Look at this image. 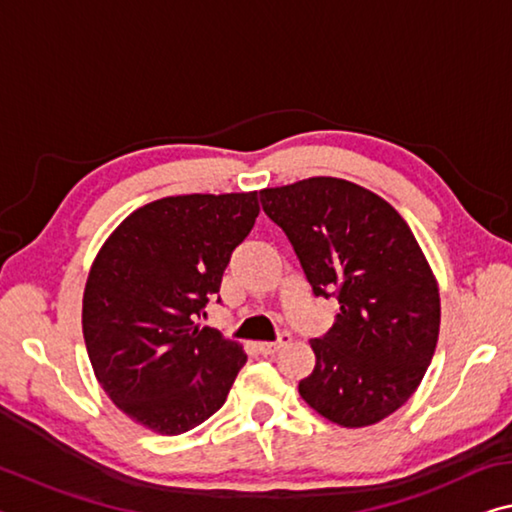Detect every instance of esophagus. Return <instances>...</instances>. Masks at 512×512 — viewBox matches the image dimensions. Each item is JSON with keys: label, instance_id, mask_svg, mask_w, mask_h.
<instances>
[{"label": "esophagus", "instance_id": "obj_1", "mask_svg": "<svg viewBox=\"0 0 512 512\" xmlns=\"http://www.w3.org/2000/svg\"><path fill=\"white\" fill-rule=\"evenodd\" d=\"M291 342V335L289 332H282V335L278 337V342H259L257 344V351L262 355H273L275 351H280L282 346H287Z\"/></svg>", "mask_w": 512, "mask_h": 512}]
</instances>
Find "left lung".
<instances>
[{
  "instance_id": "8db88e82",
  "label": "left lung",
  "mask_w": 512,
  "mask_h": 512,
  "mask_svg": "<svg viewBox=\"0 0 512 512\" xmlns=\"http://www.w3.org/2000/svg\"><path fill=\"white\" fill-rule=\"evenodd\" d=\"M259 200L314 294L339 300L332 328L310 342L316 364L300 396L337 426L378 424L415 394L440 335V289L424 250L387 200L339 177L262 189Z\"/></svg>"
}]
</instances>
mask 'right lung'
Wrapping results in <instances>:
<instances>
[{
	"label": "right lung",
	"mask_w": 512,
	"mask_h": 512,
	"mask_svg": "<svg viewBox=\"0 0 512 512\" xmlns=\"http://www.w3.org/2000/svg\"><path fill=\"white\" fill-rule=\"evenodd\" d=\"M257 214V191L168 196L129 214L93 259L81 303L88 360L116 408L152 433L212 417L248 360L196 316Z\"/></svg>",
	"instance_id": "obj_1"
}]
</instances>
